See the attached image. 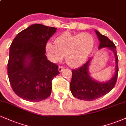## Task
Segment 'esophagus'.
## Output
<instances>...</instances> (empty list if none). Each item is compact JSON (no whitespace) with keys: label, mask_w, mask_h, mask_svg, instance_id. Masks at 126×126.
Masks as SVG:
<instances>
[{"label":"esophagus","mask_w":126,"mask_h":126,"mask_svg":"<svg viewBox=\"0 0 126 126\" xmlns=\"http://www.w3.org/2000/svg\"><path fill=\"white\" fill-rule=\"evenodd\" d=\"M64 69V67H62V66H59V72H62L63 71V70Z\"/></svg>","instance_id":"obj_1"}]
</instances>
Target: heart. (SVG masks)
I'll list each match as a JSON object with an SVG mask.
<instances>
[{"instance_id": "b5f03b06", "label": "heart", "mask_w": 126, "mask_h": 126, "mask_svg": "<svg viewBox=\"0 0 126 126\" xmlns=\"http://www.w3.org/2000/svg\"><path fill=\"white\" fill-rule=\"evenodd\" d=\"M94 45L92 34L87 32L73 34L69 32L62 33L55 40V44L47 43L46 51L52 62L60 61L65 55L70 67L81 66L89 56Z\"/></svg>"}]
</instances>
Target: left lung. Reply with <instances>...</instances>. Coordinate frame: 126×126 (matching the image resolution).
Instances as JSON below:
<instances>
[{
	"label": "left lung",
	"mask_w": 126,
	"mask_h": 126,
	"mask_svg": "<svg viewBox=\"0 0 126 126\" xmlns=\"http://www.w3.org/2000/svg\"><path fill=\"white\" fill-rule=\"evenodd\" d=\"M95 32L100 42L98 49L106 48L113 51L116 65L114 75L106 82L98 81L90 76L89 69L92 57H90L88 61L78 69L73 70L72 80L70 83V89L72 95L76 98L86 101L94 100L110 92L116 84L119 72V60L114 43L97 30H95Z\"/></svg>",
	"instance_id": "8db88e82"
}]
</instances>
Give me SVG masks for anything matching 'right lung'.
<instances>
[{
	"mask_svg": "<svg viewBox=\"0 0 126 126\" xmlns=\"http://www.w3.org/2000/svg\"><path fill=\"white\" fill-rule=\"evenodd\" d=\"M56 29L34 24L18 33L10 45L7 75L13 92L23 99L40 101L50 95L59 67L47 60L45 47Z\"/></svg>",
	"mask_w": 126,
	"mask_h": 126,
	"instance_id": "add662e5",
	"label": "right lung"
}]
</instances>
